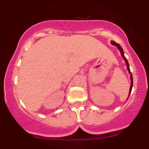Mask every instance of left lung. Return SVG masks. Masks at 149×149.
Instances as JSON below:
<instances>
[{"mask_svg":"<svg viewBox=\"0 0 149 149\" xmlns=\"http://www.w3.org/2000/svg\"><path fill=\"white\" fill-rule=\"evenodd\" d=\"M111 43L113 45H116V47H118V49H119L120 52L121 53V55H122L123 58L124 59L125 61L126 62V66H127V70H128V72L130 73V79H131V85H130V92H129V96L130 95V93H131V91H132V85H133V78H132V73L130 71V66H129V63H128V61L127 60V59H126V57H125L124 55V52L123 50V48L121 47V46L119 45V44L116 43L115 41H113V40H112V41H111Z\"/></svg>","mask_w":149,"mask_h":149,"instance_id":"left-lung-1","label":"left lung"}]
</instances>
